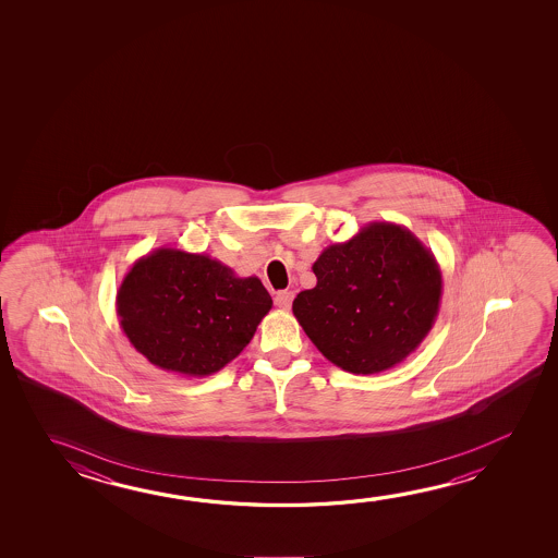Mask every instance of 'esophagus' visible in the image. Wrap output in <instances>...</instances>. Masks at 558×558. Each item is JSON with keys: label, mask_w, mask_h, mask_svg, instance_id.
<instances>
[{"label": "esophagus", "mask_w": 558, "mask_h": 558, "mask_svg": "<svg viewBox=\"0 0 558 558\" xmlns=\"http://www.w3.org/2000/svg\"><path fill=\"white\" fill-rule=\"evenodd\" d=\"M293 292H278L276 293L275 303L280 310L288 311L292 307Z\"/></svg>", "instance_id": "34e87169"}]
</instances>
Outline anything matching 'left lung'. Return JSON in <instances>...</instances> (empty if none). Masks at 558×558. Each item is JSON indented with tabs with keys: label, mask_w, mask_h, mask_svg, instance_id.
I'll list each match as a JSON object with an SVG mask.
<instances>
[{
	"label": "left lung",
	"mask_w": 558,
	"mask_h": 558,
	"mask_svg": "<svg viewBox=\"0 0 558 558\" xmlns=\"http://www.w3.org/2000/svg\"><path fill=\"white\" fill-rule=\"evenodd\" d=\"M317 286L293 315L320 354L350 374H379L421 347L441 300V270L411 229L372 221L313 263Z\"/></svg>",
	"instance_id": "8db88e82"
}]
</instances>
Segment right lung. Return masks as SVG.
I'll list each match as a JSON object with an SVG mask.
<instances>
[{"instance_id":"add662e5","label":"right lung","mask_w":558,"mask_h":558,"mask_svg":"<svg viewBox=\"0 0 558 558\" xmlns=\"http://www.w3.org/2000/svg\"><path fill=\"white\" fill-rule=\"evenodd\" d=\"M270 307L256 276L239 278L211 256L171 247L137 258L117 292L130 344L154 366L186 377L228 366Z\"/></svg>"}]
</instances>
